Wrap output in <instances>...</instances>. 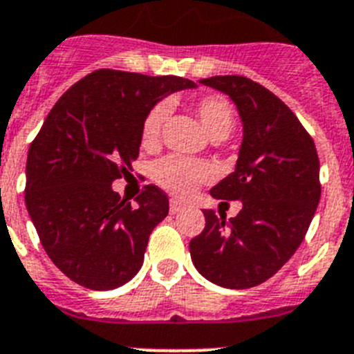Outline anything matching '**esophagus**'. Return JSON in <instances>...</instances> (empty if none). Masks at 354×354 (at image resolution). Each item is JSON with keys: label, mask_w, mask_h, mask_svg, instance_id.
I'll return each mask as SVG.
<instances>
[{"label": "esophagus", "mask_w": 354, "mask_h": 354, "mask_svg": "<svg viewBox=\"0 0 354 354\" xmlns=\"http://www.w3.org/2000/svg\"><path fill=\"white\" fill-rule=\"evenodd\" d=\"M183 205H181L180 201H178V199H171V201H169V212H171V214H180L181 210H183Z\"/></svg>", "instance_id": "1"}]
</instances>
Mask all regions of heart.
Segmentation results:
<instances>
[{
  "label": "heart",
  "instance_id": "1",
  "mask_svg": "<svg viewBox=\"0 0 354 354\" xmlns=\"http://www.w3.org/2000/svg\"><path fill=\"white\" fill-rule=\"evenodd\" d=\"M169 106L165 103L155 104L142 122V144L146 147H155L160 140L162 126L167 119ZM196 113L203 128L212 140H223L232 133L235 126V112L232 104L224 97L207 96L196 103ZM153 178L162 189L180 198L190 196L201 183L212 178V169L203 162L167 156L156 162L153 169Z\"/></svg>",
  "mask_w": 354,
  "mask_h": 354
}]
</instances>
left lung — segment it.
<instances>
[{"instance_id": "left-lung-1", "label": "left lung", "mask_w": 354, "mask_h": 354, "mask_svg": "<svg viewBox=\"0 0 354 354\" xmlns=\"http://www.w3.org/2000/svg\"><path fill=\"white\" fill-rule=\"evenodd\" d=\"M199 84L230 96L241 115L235 171L210 194L239 199L242 210L230 221L203 210L207 224L190 241V257L212 283L257 287L288 262L308 232L321 199L317 149L287 104L253 80L212 76Z\"/></svg>"}]
</instances>
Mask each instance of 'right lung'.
<instances>
[{"mask_svg": "<svg viewBox=\"0 0 354 354\" xmlns=\"http://www.w3.org/2000/svg\"><path fill=\"white\" fill-rule=\"evenodd\" d=\"M196 87L178 76L100 69L55 103L30 144L24 201L42 248L67 278L112 290L139 272L169 199L146 185L131 207L112 183L139 156L147 112L169 94Z\"/></svg>", "mask_w": 354, "mask_h": 354, "instance_id": "right-lung-1", "label": "right lung"}]
</instances>
